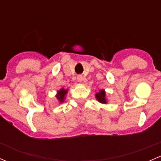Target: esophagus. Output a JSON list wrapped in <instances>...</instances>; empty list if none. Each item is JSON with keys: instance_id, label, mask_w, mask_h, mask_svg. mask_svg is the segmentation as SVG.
<instances>
[{"instance_id": "34e87169", "label": "esophagus", "mask_w": 161, "mask_h": 161, "mask_svg": "<svg viewBox=\"0 0 161 161\" xmlns=\"http://www.w3.org/2000/svg\"><path fill=\"white\" fill-rule=\"evenodd\" d=\"M77 80H78V82H82V81H83V77H82V75H79L77 77Z\"/></svg>"}]
</instances>
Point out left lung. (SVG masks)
<instances>
[{"label":"left lung","mask_w":161,"mask_h":161,"mask_svg":"<svg viewBox=\"0 0 161 161\" xmlns=\"http://www.w3.org/2000/svg\"><path fill=\"white\" fill-rule=\"evenodd\" d=\"M95 97L97 99V100L100 103H103V104H107L108 103V99H107L106 96V92L103 89L102 90H100L98 92H96Z\"/></svg>","instance_id":"obj_1"}]
</instances>
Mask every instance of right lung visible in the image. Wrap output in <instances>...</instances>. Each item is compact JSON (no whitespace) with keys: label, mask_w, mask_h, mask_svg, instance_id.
Wrapping results in <instances>:
<instances>
[{"label":"right lung","mask_w":161,"mask_h":161,"mask_svg":"<svg viewBox=\"0 0 161 161\" xmlns=\"http://www.w3.org/2000/svg\"><path fill=\"white\" fill-rule=\"evenodd\" d=\"M68 91H69L68 89H64L63 87L61 89H60L59 90L57 91L56 98L60 103H64V100H65V97L68 93Z\"/></svg>","instance_id":"obj_1"}]
</instances>
